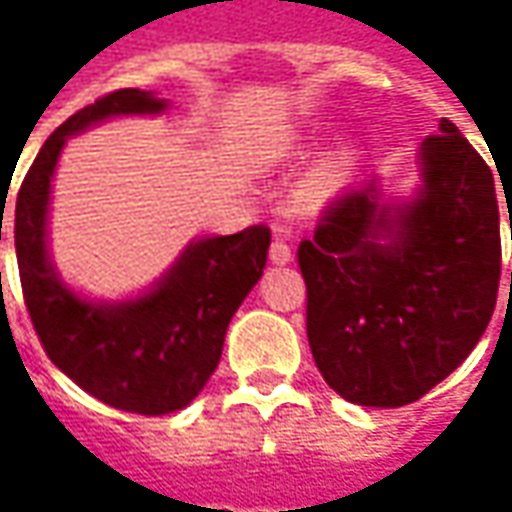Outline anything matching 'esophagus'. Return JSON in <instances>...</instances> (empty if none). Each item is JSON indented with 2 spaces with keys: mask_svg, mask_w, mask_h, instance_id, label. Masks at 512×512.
Wrapping results in <instances>:
<instances>
[{
  "mask_svg": "<svg viewBox=\"0 0 512 512\" xmlns=\"http://www.w3.org/2000/svg\"><path fill=\"white\" fill-rule=\"evenodd\" d=\"M290 259H293V250H290L285 239H273L270 242V262L273 265H287Z\"/></svg>",
  "mask_w": 512,
  "mask_h": 512,
  "instance_id": "1",
  "label": "esophagus"
}]
</instances>
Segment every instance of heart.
<instances>
[{
	"mask_svg": "<svg viewBox=\"0 0 512 512\" xmlns=\"http://www.w3.org/2000/svg\"><path fill=\"white\" fill-rule=\"evenodd\" d=\"M350 173H353V156L350 153H330L327 159L319 162V168L313 170V176H310V190L313 193H336L339 187H344V182L350 179Z\"/></svg>",
	"mask_w": 512,
	"mask_h": 512,
	"instance_id": "heart-1",
	"label": "heart"
}]
</instances>
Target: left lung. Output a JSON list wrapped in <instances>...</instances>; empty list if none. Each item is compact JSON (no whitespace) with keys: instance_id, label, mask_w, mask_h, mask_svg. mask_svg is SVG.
Returning a JSON list of instances; mask_svg holds the SVG:
<instances>
[{"instance_id":"1","label":"left lung","mask_w":512,"mask_h":512,"mask_svg":"<svg viewBox=\"0 0 512 512\" xmlns=\"http://www.w3.org/2000/svg\"><path fill=\"white\" fill-rule=\"evenodd\" d=\"M422 176V196L393 210L376 182L350 187L296 253L316 367L353 404L422 399L470 356L496 307V185L450 119L422 142Z\"/></svg>"}]
</instances>
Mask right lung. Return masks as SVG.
Masks as SVG:
<instances>
[{"instance_id":"right-lung-1","label":"right lung","mask_w":512,"mask_h":512,"mask_svg":"<svg viewBox=\"0 0 512 512\" xmlns=\"http://www.w3.org/2000/svg\"><path fill=\"white\" fill-rule=\"evenodd\" d=\"M165 99L139 88L99 96L48 136L22 179L13 242L22 296L48 359L99 402L162 416L190 404L222 359L233 313L259 282L270 227L202 239L185 250L159 287L125 305H90L53 273L45 250L50 176L65 139L116 113H159ZM2 239V219H0Z\"/></svg>"}]
</instances>
